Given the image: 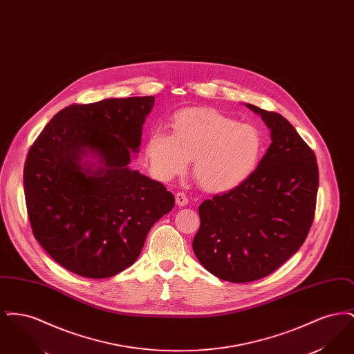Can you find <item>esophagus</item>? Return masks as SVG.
<instances>
[{
    "label": "esophagus",
    "mask_w": 354,
    "mask_h": 354,
    "mask_svg": "<svg viewBox=\"0 0 354 354\" xmlns=\"http://www.w3.org/2000/svg\"><path fill=\"white\" fill-rule=\"evenodd\" d=\"M175 202H176V204H178L179 207H185V205H187V204H188V199H187L185 192H178V194L175 195Z\"/></svg>",
    "instance_id": "34e87169"
}]
</instances>
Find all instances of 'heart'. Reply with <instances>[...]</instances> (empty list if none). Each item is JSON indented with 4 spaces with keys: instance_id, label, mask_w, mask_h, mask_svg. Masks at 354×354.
<instances>
[{
    "instance_id": "obj_1",
    "label": "heart",
    "mask_w": 354,
    "mask_h": 354,
    "mask_svg": "<svg viewBox=\"0 0 354 354\" xmlns=\"http://www.w3.org/2000/svg\"><path fill=\"white\" fill-rule=\"evenodd\" d=\"M264 150L256 127L214 109H185L171 118V134L153 130L146 143L152 174L163 182L185 174L194 159V178L203 189L223 194L244 185Z\"/></svg>"
}]
</instances>
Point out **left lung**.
<instances>
[{"instance_id": "1", "label": "left lung", "mask_w": 354, "mask_h": 354, "mask_svg": "<svg viewBox=\"0 0 354 354\" xmlns=\"http://www.w3.org/2000/svg\"><path fill=\"white\" fill-rule=\"evenodd\" d=\"M270 130L252 176L199 207L192 250L203 267L230 283H250L281 267L303 245L315 218V152L283 115L245 104Z\"/></svg>"}]
</instances>
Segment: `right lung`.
Wrapping results in <instances>:
<instances>
[{"label": "right lung", "mask_w": 354, "mask_h": 354, "mask_svg": "<svg viewBox=\"0 0 354 354\" xmlns=\"http://www.w3.org/2000/svg\"><path fill=\"white\" fill-rule=\"evenodd\" d=\"M153 97L71 104L38 135L24 167L34 237L64 268L106 279L133 266L174 195L129 167Z\"/></svg>", "instance_id": "1"}]
</instances>
